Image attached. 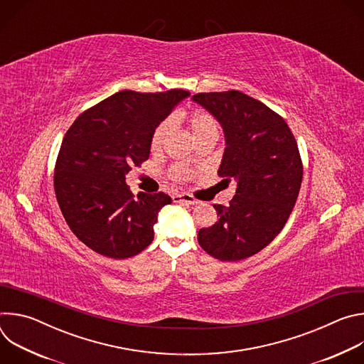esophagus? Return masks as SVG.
Listing matches in <instances>:
<instances>
[{"mask_svg":"<svg viewBox=\"0 0 364 364\" xmlns=\"http://www.w3.org/2000/svg\"><path fill=\"white\" fill-rule=\"evenodd\" d=\"M173 200L176 203H186V204H197L198 203V200L196 197H193L191 194H187V193L176 194V196H173Z\"/></svg>","mask_w":364,"mask_h":364,"instance_id":"1","label":"esophagus"}]
</instances>
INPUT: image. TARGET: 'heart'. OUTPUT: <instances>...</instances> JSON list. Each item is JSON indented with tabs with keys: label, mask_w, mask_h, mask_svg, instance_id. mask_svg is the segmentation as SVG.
Masks as SVG:
<instances>
[{
	"label": "heart",
	"mask_w": 364,
	"mask_h": 364,
	"mask_svg": "<svg viewBox=\"0 0 364 364\" xmlns=\"http://www.w3.org/2000/svg\"><path fill=\"white\" fill-rule=\"evenodd\" d=\"M181 118V115H176L174 121H178ZM188 127L190 131L194 136V139H200L201 136L212 134V132H218V122L216 119L207 112H194L188 117ZM173 131V121L171 119H166L163 122H160L157 125V128L154 129L152 135H151V149L159 151L164 146L166 141L168 139V136L171 135ZM170 177L176 181H186L190 177V171L183 167V166H173L170 168Z\"/></svg>",
	"instance_id": "obj_1"
}]
</instances>
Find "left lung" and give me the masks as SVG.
<instances>
[{
    "instance_id": "1",
    "label": "left lung",
    "mask_w": 364,
    "mask_h": 364,
    "mask_svg": "<svg viewBox=\"0 0 364 364\" xmlns=\"http://www.w3.org/2000/svg\"><path fill=\"white\" fill-rule=\"evenodd\" d=\"M193 100L223 127L218 174L236 180L229 205L213 204L218 223L200 229V246L219 261H240L268 246L285 226L299 193L302 161L285 119L239 90L196 93Z\"/></svg>"
}]
</instances>
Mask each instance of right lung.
<instances>
[{
  "mask_svg": "<svg viewBox=\"0 0 364 364\" xmlns=\"http://www.w3.org/2000/svg\"><path fill=\"white\" fill-rule=\"evenodd\" d=\"M190 93L121 90L82 112L68 129L55 167L58 203L76 237L114 259L142 252L154 239L163 191L134 197L125 176L149 157L154 129Z\"/></svg>",
  "mask_w": 364,
  "mask_h": 364,
  "instance_id": "obj_1",
  "label": "right lung"
}]
</instances>
